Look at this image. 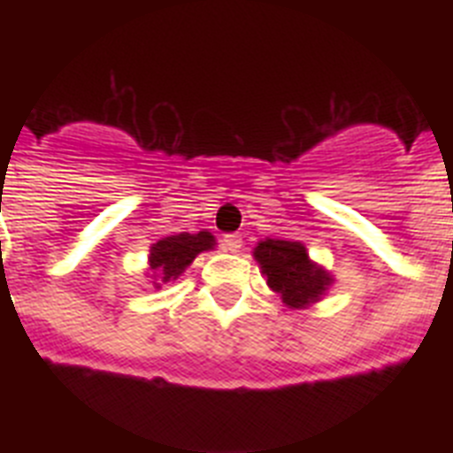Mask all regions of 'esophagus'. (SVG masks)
<instances>
[{
    "label": "esophagus",
    "instance_id": "34e87169",
    "mask_svg": "<svg viewBox=\"0 0 453 453\" xmlns=\"http://www.w3.org/2000/svg\"><path fill=\"white\" fill-rule=\"evenodd\" d=\"M222 247H224V251H231V254H235V251H240V247H242V238H240L238 234L224 235Z\"/></svg>",
    "mask_w": 453,
    "mask_h": 453
}]
</instances>
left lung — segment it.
Listing matches in <instances>:
<instances>
[{"instance_id":"8db88e82","label":"left lung","mask_w":453,"mask_h":453,"mask_svg":"<svg viewBox=\"0 0 453 453\" xmlns=\"http://www.w3.org/2000/svg\"><path fill=\"white\" fill-rule=\"evenodd\" d=\"M254 258L265 274L267 286L279 292L290 308H306L319 302L334 283L329 272L308 258L302 242L265 238L254 247Z\"/></svg>"}]
</instances>
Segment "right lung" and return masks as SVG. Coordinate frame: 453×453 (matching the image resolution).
Listing matches in <instances>:
<instances>
[{"instance_id":"1","label":"right lung","mask_w":453,"mask_h":453,"mask_svg":"<svg viewBox=\"0 0 453 453\" xmlns=\"http://www.w3.org/2000/svg\"><path fill=\"white\" fill-rule=\"evenodd\" d=\"M215 238L211 231H199V234H179L167 235L158 240L150 250V270L154 272V279L158 276L161 283H170L181 276V272L190 265L197 254L213 250ZM161 283H154L161 288Z\"/></svg>"}]
</instances>
